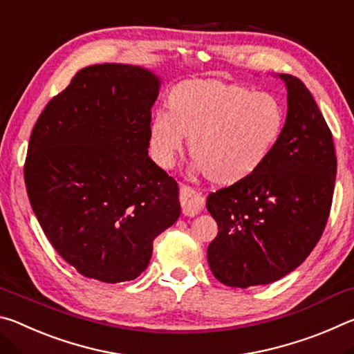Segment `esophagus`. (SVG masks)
Wrapping results in <instances>:
<instances>
[{
  "label": "esophagus",
  "mask_w": 354,
  "mask_h": 354,
  "mask_svg": "<svg viewBox=\"0 0 354 354\" xmlns=\"http://www.w3.org/2000/svg\"><path fill=\"white\" fill-rule=\"evenodd\" d=\"M179 201H181L184 215H196L201 211L203 203H205L198 192L185 184H181V187H179Z\"/></svg>",
  "instance_id": "1"
}]
</instances>
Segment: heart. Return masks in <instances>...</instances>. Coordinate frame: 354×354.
I'll return each mask as SVG.
<instances>
[{"label": "heart", "mask_w": 354, "mask_h": 354, "mask_svg": "<svg viewBox=\"0 0 354 354\" xmlns=\"http://www.w3.org/2000/svg\"><path fill=\"white\" fill-rule=\"evenodd\" d=\"M284 129V109L268 92L239 84L185 81L169 97V111L149 123V151L164 169L175 164L189 136L198 169L218 183L248 176L266 162Z\"/></svg>", "instance_id": "heart-1"}]
</instances>
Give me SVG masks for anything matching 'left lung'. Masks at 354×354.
<instances>
[{
	"mask_svg": "<svg viewBox=\"0 0 354 354\" xmlns=\"http://www.w3.org/2000/svg\"><path fill=\"white\" fill-rule=\"evenodd\" d=\"M279 77L287 117L273 151L251 175L207 196L218 225L207 262L230 287L270 284L295 270L320 241L331 211L333 134L306 86L292 75Z\"/></svg>",
	"mask_w": 354,
	"mask_h": 354,
	"instance_id": "left-lung-1",
	"label": "left lung"
}]
</instances>
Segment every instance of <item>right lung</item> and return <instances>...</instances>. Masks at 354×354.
<instances>
[{"mask_svg":"<svg viewBox=\"0 0 354 354\" xmlns=\"http://www.w3.org/2000/svg\"><path fill=\"white\" fill-rule=\"evenodd\" d=\"M160 81L127 64L91 65L45 106L25 184L48 241L82 277L123 283L181 214L178 183L148 156Z\"/></svg>","mask_w":354,"mask_h":354,"instance_id":"1","label":"right lung"}]
</instances>
